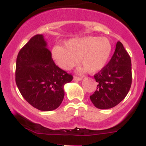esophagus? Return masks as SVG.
<instances>
[{"instance_id": "obj_1", "label": "esophagus", "mask_w": 146, "mask_h": 146, "mask_svg": "<svg viewBox=\"0 0 146 146\" xmlns=\"http://www.w3.org/2000/svg\"><path fill=\"white\" fill-rule=\"evenodd\" d=\"M73 79H74V80H75V81H81L82 80H83V78H79V77H76V76H74Z\"/></svg>"}]
</instances>
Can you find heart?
Returning a JSON list of instances; mask_svg holds the SVG:
<instances>
[{
    "label": "heart",
    "instance_id": "b5f03b06",
    "mask_svg": "<svg viewBox=\"0 0 146 146\" xmlns=\"http://www.w3.org/2000/svg\"><path fill=\"white\" fill-rule=\"evenodd\" d=\"M112 51V46L106 37L86 36L68 40L65 48L54 46L52 56L56 64L63 70H69L78 64V59L83 66L78 72L88 71L97 73L107 64Z\"/></svg>",
    "mask_w": 146,
    "mask_h": 146
}]
</instances>
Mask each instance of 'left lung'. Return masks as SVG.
<instances>
[{
	"label": "left lung",
	"mask_w": 146,
	"mask_h": 146,
	"mask_svg": "<svg viewBox=\"0 0 146 146\" xmlns=\"http://www.w3.org/2000/svg\"><path fill=\"white\" fill-rule=\"evenodd\" d=\"M94 79L98 88L90 99L96 108L111 109L125 98L131 85V62L121 42L117 43L111 60Z\"/></svg>",
	"instance_id": "1"
}]
</instances>
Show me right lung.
Here are the masks:
<instances>
[{"instance_id":"add662e5","label":"right lung","mask_w":146,"mask_h":146,"mask_svg":"<svg viewBox=\"0 0 146 146\" xmlns=\"http://www.w3.org/2000/svg\"><path fill=\"white\" fill-rule=\"evenodd\" d=\"M43 35L32 37L20 50L15 81L30 105L43 111L58 109L64 98V86L72 76L57 66Z\"/></svg>"}]
</instances>
